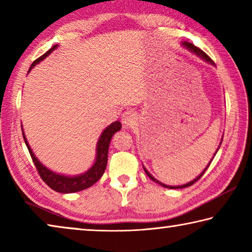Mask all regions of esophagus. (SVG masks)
<instances>
[{"label":"esophagus","instance_id":"obj_1","mask_svg":"<svg viewBox=\"0 0 252 252\" xmlns=\"http://www.w3.org/2000/svg\"><path fill=\"white\" fill-rule=\"evenodd\" d=\"M136 119H138V117H136V114L133 111H126V112L122 114L121 121L122 125L125 126H130L136 121Z\"/></svg>","mask_w":252,"mask_h":252}]
</instances>
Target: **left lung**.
<instances>
[{
  "label": "left lung",
  "mask_w": 252,
  "mask_h": 252,
  "mask_svg": "<svg viewBox=\"0 0 252 252\" xmlns=\"http://www.w3.org/2000/svg\"><path fill=\"white\" fill-rule=\"evenodd\" d=\"M182 46L183 48H186L187 50H189L191 53H193V54H195L197 55V57H199L200 59H202L204 62H207V63H209V64H211V65H213V66H216V64H215V62L212 61V60L208 57V55L203 52L202 50H200L199 48H197V46H194L192 43H189V42H187V41H185V42H182ZM221 142H222V139H221V141H220V144H221ZM220 144H219V147H218V149H217V151L215 152V155L213 156H216L217 155V152H218V150H219V148H220ZM213 158L215 157H212V159H211V161L213 160ZM211 161L209 162L208 163V165L206 168H204V170L203 171L199 174V176L197 177V178H194L193 180H191L190 182H188V183H186V185H182V186H168V185H164V183H162V182H160L159 180H157V179L152 176V174L148 171V170L144 168V165H143V169H144V171H146V173H147V176L151 179L152 181H155L156 183H158V185H160V186H162V187H164V188H169V189H182V188H187V187H190V186H192L193 183L195 182V181H198L200 178H201L202 176H203V173L206 172V170L209 168V165H210V163H211Z\"/></svg>",
  "instance_id": "obj_1"
}]
</instances>
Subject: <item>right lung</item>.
I'll return each mask as SVG.
<instances>
[{
	"label": "right lung",
	"instance_id": "1",
	"mask_svg": "<svg viewBox=\"0 0 252 252\" xmlns=\"http://www.w3.org/2000/svg\"><path fill=\"white\" fill-rule=\"evenodd\" d=\"M58 46L59 44H55L53 48H51L45 54L40 57L36 61H34L32 63L31 67L29 69L28 73H30L31 70L36 64H39L41 61H43L46 57H49V55L52 53L55 49H58ZM121 127L122 126L120 121L111 123L110 126L105 127L103 132L101 133L99 140H97L94 163H93L92 167L89 168L87 171L81 174H76V176H65V174L54 172L49 168H46L44 164H42L40 160L37 159L35 155L33 153L31 147H30L23 129H22V133H23L25 144H27L30 155H31L32 160L34 162V164H35L37 172H39L42 180H43L46 185L51 188V189L57 191V192L73 193V192H78V191L88 189V188H90L91 186L94 185V183L102 177V174H103L105 171L106 163H108V152H109L110 141L111 139H112V136L114 135V133L118 132L119 130H121Z\"/></svg>",
	"mask_w": 252,
	"mask_h": 252
}]
</instances>
